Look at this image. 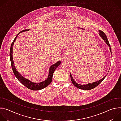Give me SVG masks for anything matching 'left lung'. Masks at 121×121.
Returning a JSON list of instances; mask_svg holds the SVG:
<instances>
[{
    "mask_svg": "<svg viewBox=\"0 0 121 121\" xmlns=\"http://www.w3.org/2000/svg\"><path fill=\"white\" fill-rule=\"evenodd\" d=\"M99 36H100V37L104 40V41L105 42V43L107 44V45L110 47V52H111V53H112V51H111V46L110 45V43H109V41H108V40L107 38V36L106 35H105V34L104 33V32H103L101 30H99ZM106 76H104L103 78H102L101 79L98 80V81H97L96 82H92V83H88L87 84H85V85H81V84H78L77 83V82H76V81H75L74 79H73V77H72V76L71 75V73H70V78H71V81L73 83V84L75 86V87H76L77 88L79 89H81V90H91V89H93V88H95L96 87H97V86L102 81H103V80L104 79L105 77H106Z\"/></svg>",
    "mask_w": 121,
    "mask_h": 121,
    "instance_id": "8db88e82",
    "label": "left lung"
}]
</instances>
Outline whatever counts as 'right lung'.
<instances>
[{"label": "right lung", "mask_w": 121, "mask_h": 121, "mask_svg": "<svg viewBox=\"0 0 121 121\" xmlns=\"http://www.w3.org/2000/svg\"><path fill=\"white\" fill-rule=\"evenodd\" d=\"M30 30H24L22 31H21L20 32H19L16 37L15 38L14 40H13V42L11 43V46H10V52H9V56H10V62H11V65L12 66V70L13 71V73L16 77V78L19 80V81L22 83L23 85H24L26 87H27L28 89H30L32 91H39L43 89H44V88L46 87L47 86H48L52 82V80L53 78V74L56 69V68L59 65L61 64V61H59L56 63L54 64V65H52L50 66L49 69V74L47 78L44 81L41 82H37V83H35V82H33L30 80L24 78L22 76L21 74H20L19 72L17 71L16 69V67H15L14 65V63L13 61V56H12V53H13V46L14 44V42H15L17 37H18L19 34L24 31H28Z\"/></svg>", "instance_id": "add662e5"}]
</instances>
